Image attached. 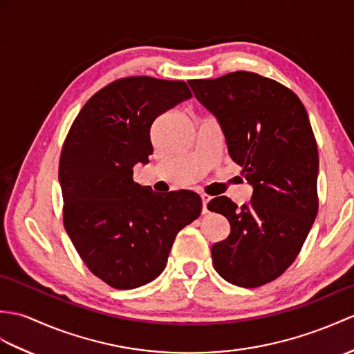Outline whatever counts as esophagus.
Instances as JSON below:
<instances>
[{
    "label": "esophagus",
    "instance_id": "obj_1",
    "mask_svg": "<svg viewBox=\"0 0 354 354\" xmlns=\"http://www.w3.org/2000/svg\"><path fill=\"white\" fill-rule=\"evenodd\" d=\"M201 197H202V212H203V214H207V212H209L208 202L211 201V197L207 196V194H202Z\"/></svg>",
    "mask_w": 354,
    "mask_h": 354
}]
</instances>
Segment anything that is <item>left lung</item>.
<instances>
[{
  "mask_svg": "<svg viewBox=\"0 0 354 354\" xmlns=\"http://www.w3.org/2000/svg\"><path fill=\"white\" fill-rule=\"evenodd\" d=\"M188 84L217 118L229 157L253 187L241 208L226 196L208 203L231 225L211 248L212 264L225 281L257 288L292 264L318 212V149L306 109L288 87L253 72Z\"/></svg>",
  "mask_w": 354,
  "mask_h": 354,
  "instance_id": "1",
  "label": "left lung"
}]
</instances>
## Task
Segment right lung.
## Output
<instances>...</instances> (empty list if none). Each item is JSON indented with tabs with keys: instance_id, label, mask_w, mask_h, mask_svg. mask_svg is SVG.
<instances>
[{
	"instance_id": "add662e5",
	"label": "right lung",
	"mask_w": 354,
	"mask_h": 354,
	"mask_svg": "<svg viewBox=\"0 0 354 354\" xmlns=\"http://www.w3.org/2000/svg\"><path fill=\"white\" fill-rule=\"evenodd\" d=\"M190 97L184 81L118 80L90 97L64 140V229L88 270L113 288L158 277L176 234L201 216L197 193H153L133 179V167L153 152V120Z\"/></svg>"
}]
</instances>
